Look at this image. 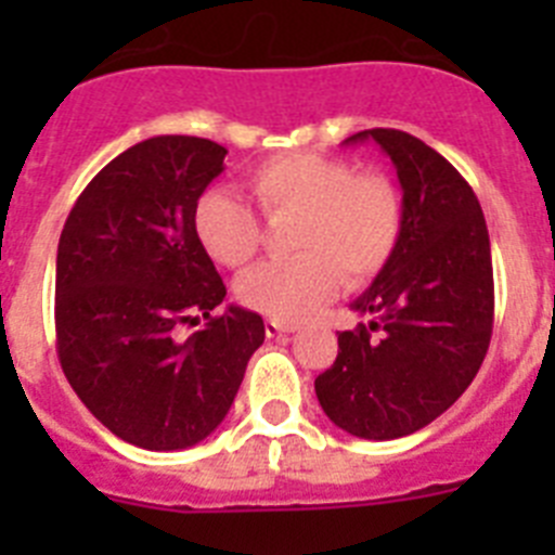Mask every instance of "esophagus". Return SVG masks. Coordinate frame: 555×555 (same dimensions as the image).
Wrapping results in <instances>:
<instances>
[{"mask_svg":"<svg viewBox=\"0 0 555 555\" xmlns=\"http://www.w3.org/2000/svg\"><path fill=\"white\" fill-rule=\"evenodd\" d=\"M263 327H267L269 338L288 336V333L297 331V325H288V322H281V320H267V322H263Z\"/></svg>","mask_w":555,"mask_h":555,"instance_id":"esophagus-1","label":"esophagus"}]
</instances>
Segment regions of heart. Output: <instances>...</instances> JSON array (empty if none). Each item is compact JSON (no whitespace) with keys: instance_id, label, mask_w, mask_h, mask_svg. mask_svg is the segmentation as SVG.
Returning a JSON list of instances; mask_svg holds the SVG:
<instances>
[{"instance_id":"1","label":"heart","mask_w":555,"mask_h":555,"mask_svg":"<svg viewBox=\"0 0 555 555\" xmlns=\"http://www.w3.org/2000/svg\"><path fill=\"white\" fill-rule=\"evenodd\" d=\"M247 194L267 219L294 217L288 261L263 263L238 281V300L281 322L320 311L341 281L364 286L391 261L403 233V199L384 175L320 152H283L247 175ZM194 235L228 269H244L261 249V222L228 191L194 205Z\"/></svg>"}]
</instances>
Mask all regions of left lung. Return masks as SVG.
I'll return each mask as SVG.
<instances>
[{
    "label": "left lung",
    "mask_w": 555,
    "mask_h": 555,
    "mask_svg": "<svg viewBox=\"0 0 555 555\" xmlns=\"http://www.w3.org/2000/svg\"><path fill=\"white\" fill-rule=\"evenodd\" d=\"M403 189V233L352 311L370 325L338 333V356L313 380L331 423L358 439H400L464 395L489 350L492 249L475 191L453 164L403 130L375 127ZM378 333L371 336V331Z\"/></svg>",
    "instance_id": "left-lung-1"
}]
</instances>
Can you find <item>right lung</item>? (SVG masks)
I'll list each match as a JSON object with an SVG mask.
<instances>
[{"mask_svg":"<svg viewBox=\"0 0 555 555\" xmlns=\"http://www.w3.org/2000/svg\"><path fill=\"white\" fill-rule=\"evenodd\" d=\"M228 150L197 135H155L86 185L57 244L55 331L63 375L125 442L183 450L217 430L263 320L222 306L217 267L194 235V205ZM206 320L185 343L180 324Z\"/></svg>","mask_w":555,"mask_h":555,"instance_id":"obj_1","label":"right lung"}]
</instances>
